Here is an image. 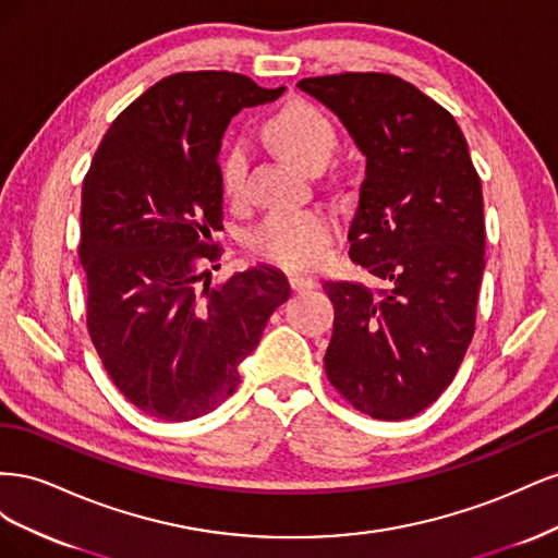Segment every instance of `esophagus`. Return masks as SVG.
I'll return each mask as SVG.
<instances>
[{
    "instance_id": "obj_1",
    "label": "esophagus",
    "mask_w": 558,
    "mask_h": 558,
    "mask_svg": "<svg viewBox=\"0 0 558 558\" xmlns=\"http://www.w3.org/2000/svg\"><path fill=\"white\" fill-rule=\"evenodd\" d=\"M289 281H291V289L298 291V293H300V291L316 289V279L310 277V275H291Z\"/></svg>"
}]
</instances>
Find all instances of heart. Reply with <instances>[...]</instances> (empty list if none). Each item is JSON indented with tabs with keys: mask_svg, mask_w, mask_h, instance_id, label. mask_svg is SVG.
I'll list each match as a JSON object with an SVG mask.
<instances>
[{
	"mask_svg": "<svg viewBox=\"0 0 558 558\" xmlns=\"http://www.w3.org/2000/svg\"><path fill=\"white\" fill-rule=\"evenodd\" d=\"M265 137L277 150L300 165L302 170H324L337 146V132L330 118L318 107L289 102L265 123ZM248 154L242 142H234L221 162L223 193L242 197ZM335 238L332 218L320 209L269 211L251 230L248 244L263 258L283 267H312L326 258Z\"/></svg>",
	"mask_w": 558,
	"mask_h": 558,
	"instance_id": "b5f03b06",
	"label": "heart"
}]
</instances>
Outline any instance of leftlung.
<instances>
[{
  "instance_id": "8db88e82",
  "label": "left lung",
  "mask_w": 558,
  "mask_h": 558,
  "mask_svg": "<svg viewBox=\"0 0 558 558\" xmlns=\"http://www.w3.org/2000/svg\"><path fill=\"white\" fill-rule=\"evenodd\" d=\"M365 156L349 256L384 281H326V375L359 412L400 421L442 396L475 335L484 275L482 183L453 116L393 74L312 76Z\"/></svg>"
}]
</instances>
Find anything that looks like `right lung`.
Instances as JSON below:
<instances>
[{
  "instance_id": "obj_1",
  "label": "right lung",
  "mask_w": 558,
  "mask_h": 558,
  "mask_svg": "<svg viewBox=\"0 0 558 558\" xmlns=\"http://www.w3.org/2000/svg\"><path fill=\"white\" fill-rule=\"evenodd\" d=\"M281 93L234 72L165 76L118 113L83 179L88 332L118 391L148 416L191 421L228 400L291 295L275 267L216 286L205 269L223 253L211 240L223 230V132Z\"/></svg>"
}]
</instances>
